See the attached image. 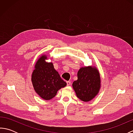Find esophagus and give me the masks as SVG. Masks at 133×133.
Instances as JSON below:
<instances>
[{
  "label": "esophagus",
  "mask_w": 133,
  "mask_h": 133,
  "mask_svg": "<svg viewBox=\"0 0 133 133\" xmlns=\"http://www.w3.org/2000/svg\"><path fill=\"white\" fill-rule=\"evenodd\" d=\"M66 83H67V86H70V84H71V82H70V81H67Z\"/></svg>",
  "instance_id": "obj_1"
}]
</instances>
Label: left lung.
<instances>
[{"mask_svg": "<svg viewBox=\"0 0 133 133\" xmlns=\"http://www.w3.org/2000/svg\"><path fill=\"white\" fill-rule=\"evenodd\" d=\"M78 79L72 83L77 97L83 102L91 101L97 95L101 86L99 73L91 66L81 68L78 72Z\"/></svg>", "mask_w": 133, "mask_h": 133, "instance_id": "obj_1", "label": "left lung"}]
</instances>
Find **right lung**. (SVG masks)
Instances as JSON below:
<instances>
[{"mask_svg": "<svg viewBox=\"0 0 133 133\" xmlns=\"http://www.w3.org/2000/svg\"><path fill=\"white\" fill-rule=\"evenodd\" d=\"M46 56H42L35 66L31 81L35 91L45 100H50L67 83L55 70L53 64L45 62Z\"/></svg>", "mask_w": 133, "mask_h": 133, "instance_id": "add662e5", "label": "right lung"}]
</instances>
